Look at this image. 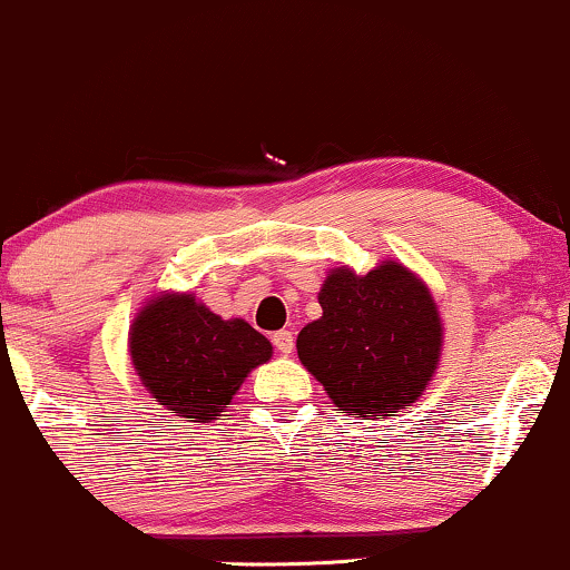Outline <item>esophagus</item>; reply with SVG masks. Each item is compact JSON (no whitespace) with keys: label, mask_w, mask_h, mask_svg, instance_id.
Here are the masks:
<instances>
[{"label":"esophagus","mask_w":570,"mask_h":570,"mask_svg":"<svg viewBox=\"0 0 570 570\" xmlns=\"http://www.w3.org/2000/svg\"><path fill=\"white\" fill-rule=\"evenodd\" d=\"M272 344L277 346L279 354H291L293 346H296V338H293L291 331H277L272 336Z\"/></svg>","instance_id":"esophagus-1"}]
</instances>
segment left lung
Segmentation results:
<instances>
[{
	"label": "left lung",
	"instance_id": "obj_1",
	"mask_svg": "<svg viewBox=\"0 0 570 570\" xmlns=\"http://www.w3.org/2000/svg\"><path fill=\"white\" fill-rule=\"evenodd\" d=\"M323 317L298 333V357L338 411L392 416L430 384L443 327L438 306L405 266L384 261L363 277L336 269L320 291Z\"/></svg>",
	"mask_w": 570,
	"mask_h": 570
}]
</instances>
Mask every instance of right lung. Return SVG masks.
Instances as JSON below:
<instances>
[{
  "label": "right lung",
  "instance_id": "1",
  "mask_svg": "<svg viewBox=\"0 0 570 570\" xmlns=\"http://www.w3.org/2000/svg\"><path fill=\"white\" fill-rule=\"evenodd\" d=\"M130 357L159 405L180 419L210 421L247 373L272 357V344L245 320H220L194 296H163L132 323Z\"/></svg>",
  "mask_w": 570,
  "mask_h": 570
}]
</instances>
